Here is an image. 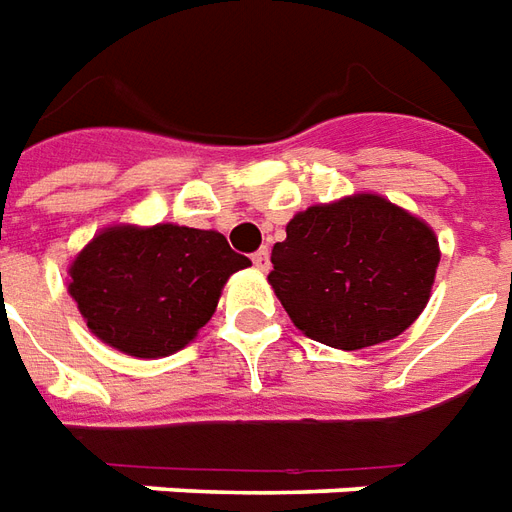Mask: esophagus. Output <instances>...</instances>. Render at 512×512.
<instances>
[{"label":"esophagus","instance_id":"esophagus-1","mask_svg":"<svg viewBox=\"0 0 512 512\" xmlns=\"http://www.w3.org/2000/svg\"><path fill=\"white\" fill-rule=\"evenodd\" d=\"M253 264H256L261 272L270 270V251H267V248H259V251L253 253Z\"/></svg>","mask_w":512,"mask_h":512}]
</instances>
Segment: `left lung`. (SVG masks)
Listing matches in <instances>:
<instances>
[{
	"mask_svg": "<svg viewBox=\"0 0 512 512\" xmlns=\"http://www.w3.org/2000/svg\"><path fill=\"white\" fill-rule=\"evenodd\" d=\"M439 240L376 193L297 212L272 248L270 286L302 333L354 352L401 335L431 297Z\"/></svg>",
	"mask_w": 512,
	"mask_h": 512,
	"instance_id": "left-lung-1",
	"label": "left lung"
}]
</instances>
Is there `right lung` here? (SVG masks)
Instances as JSON below:
<instances>
[{
	"label": "right lung",
	"instance_id": "obj_1",
	"mask_svg": "<svg viewBox=\"0 0 512 512\" xmlns=\"http://www.w3.org/2000/svg\"><path fill=\"white\" fill-rule=\"evenodd\" d=\"M251 264L218 231L108 226L70 264L67 292L100 341L130 357H169L218 308L223 283Z\"/></svg>",
	"mask_w": 512,
	"mask_h": 512
}]
</instances>
